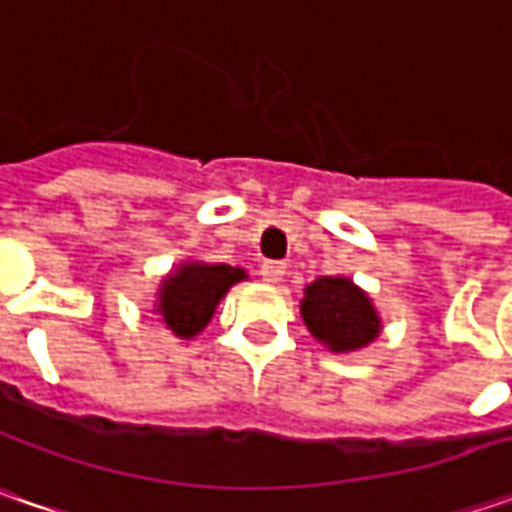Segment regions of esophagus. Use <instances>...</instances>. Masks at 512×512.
Masks as SVG:
<instances>
[{"label":"esophagus","instance_id":"1","mask_svg":"<svg viewBox=\"0 0 512 512\" xmlns=\"http://www.w3.org/2000/svg\"><path fill=\"white\" fill-rule=\"evenodd\" d=\"M262 279L267 285H279L285 279V265L282 262H265L262 265Z\"/></svg>","mask_w":512,"mask_h":512}]
</instances>
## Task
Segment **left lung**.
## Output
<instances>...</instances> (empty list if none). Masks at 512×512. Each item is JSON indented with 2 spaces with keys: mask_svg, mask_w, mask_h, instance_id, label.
<instances>
[{
  "mask_svg": "<svg viewBox=\"0 0 512 512\" xmlns=\"http://www.w3.org/2000/svg\"><path fill=\"white\" fill-rule=\"evenodd\" d=\"M310 336L330 353H356L382 333L373 299L347 276H319L299 302Z\"/></svg>",
  "mask_w": 512,
  "mask_h": 512,
  "instance_id": "left-lung-1",
  "label": "left lung"
}]
</instances>
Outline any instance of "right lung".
Returning a JSON list of instances; mask_svg holds the SVG:
<instances>
[{"label":"right lung","mask_w":512,"mask_h":512,"mask_svg":"<svg viewBox=\"0 0 512 512\" xmlns=\"http://www.w3.org/2000/svg\"><path fill=\"white\" fill-rule=\"evenodd\" d=\"M245 267L222 265V262H202V259H185L162 276L153 313L159 322L168 327L179 339H193L213 319L219 302L227 290L245 282Z\"/></svg>","instance_id":"obj_1"}]
</instances>
